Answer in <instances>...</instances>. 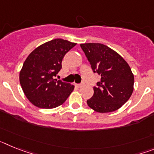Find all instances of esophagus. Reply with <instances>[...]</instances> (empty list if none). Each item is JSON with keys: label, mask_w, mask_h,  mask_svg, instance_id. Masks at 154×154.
<instances>
[{"label": "esophagus", "mask_w": 154, "mask_h": 154, "mask_svg": "<svg viewBox=\"0 0 154 154\" xmlns=\"http://www.w3.org/2000/svg\"><path fill=\"white\" fill-rule=\"evenodd\" d=\"M75 86H77V87H79V88H80V87L82 86V84H76Z\"/></svg>", "instance_id": "34e87169"}]
</instances>
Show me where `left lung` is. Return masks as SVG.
<instances>
[{
    "mask_svg": "<svg viewBox=\"0 0 154 154\" xmlns=\"http://www.w3.org/2000/svg\"><path fill=\"white\" fill-rule=\"evenodd\" d=\"M80 46L94 72L101 75L87 104L101 113L117 110L133 93L134 76L130 65L117 52L105 45L85 43Z\"/></svg>",
    "mask_w": 154,
    "mask_h": 154,
    "instance_id": "8db88e82",
    "label": "left lung"
}]
</instances>
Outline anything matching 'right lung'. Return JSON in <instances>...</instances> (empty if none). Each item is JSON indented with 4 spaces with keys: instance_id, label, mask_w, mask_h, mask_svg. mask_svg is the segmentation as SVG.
<instances>
[{
    "instance_id": "obj_1",
    "label": "right lung",
    "mask_w": 154,
    "mask_h": 154,
    "mask_svg": "<svg viewBox=\"0 0 154 154\" xmlns=\"http://www.w3.org/2000/svg\"><path fill=\"white\" fill-rule=\"evenodd\" d=\"M76 43L56 38L31 52L23 64L19 79L24 95L34 106L53 109L63 104L74 85L54 79L62 69V58Z\"/></svg>"
}]
</instances>
